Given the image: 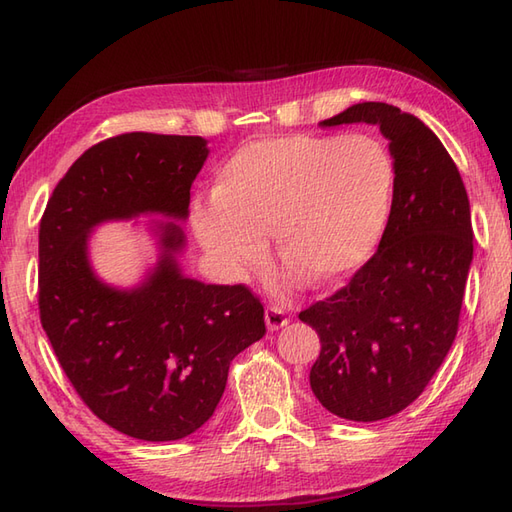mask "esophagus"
Instances as JSON below:
<instances>
[{"label":"esophagus","mask_w":512,"mask_h":512,"mask_svg":"<svg viewBox=\"0 0 512 512\" xmlns=\"http://www.w3.org/2000/svg\"><path fill=\"white\" fill-rule=\"evenodd\" d=\"M264 318H266V327H268L270 331H277V329L288 325V316H285V312L279 310V307H275V305L266 307Z\"/></svg>","instance_id":"1"}]
</instances>
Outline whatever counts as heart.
Wrapping results in <instances>:
<instances>
[{
    "label": "heart",
    "mask_w": 512,
    "mask_h": 512,
    "mask_svg": "<svg viewBox=\"0 0 512 512\" xmlns=\"http://www.w3.org/2000/svg\"><path fill=\"white\" fill-rule=\"evenodd\" d=\"M395 194V159L371 135H277L237 148L196 200L200 246L242 277L275 237L285 270L312 285L353 277L377 248Z\"/></svg>",
    "instance_id": "obj_1"
}]
</instances>
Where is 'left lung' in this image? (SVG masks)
<instances>
[{
	"instance_id": "1",
	"label": "left lung",
	"mask_w": 512,
	"mask_h": 512,
	"mask_svg": "<svg viewBox=\"0 0 512 512\" xmlns=\"http://www.w3.org/2000/svg\"><path fill=\"white\" fill-rule=\"evenodd\" d=\"M371 124L395 159V194L377 253L325 301L299 314L316 329V399L349 421L408 408L454 344L473 261L471 209L456 163L419 117L360 102L318 126Z\"/></svg>"
}]
</instances>
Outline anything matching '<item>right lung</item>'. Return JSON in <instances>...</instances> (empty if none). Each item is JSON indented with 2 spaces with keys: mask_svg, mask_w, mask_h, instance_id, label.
<instances>
[{
  "mask_svg": "<svg viewBox=\"0 0 512 512\" xmlns=\"http://www.w3.org/2000/svg\"><path fill=\"white\" fill-rule=\"evenodd\" d=\"M207 157L202 137L100 141L61 178L41 220V325L89 410L139 441H178L205 425L231 360L266 334L264 307L244 285L183 272L181 224ZM139 217L153 218L158 261L130 289L106 284L90 264V233Z\"/></svg>",
  "mask_w": 512,
  "mask_h": 512,
  "instance_id": "add662e5",
  "label": "right lung"
}]
</instances>
